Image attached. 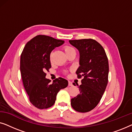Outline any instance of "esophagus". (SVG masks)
<instances>
[{
  "label": "esophagus",
  "mask_w": 132,
  "mask_h": 132,
  "mask_svg": "<svg viewBox=\"0 0 132 132\" xmlns=\"http://www.w3.org/2000/svg\"><path fill=\"white\" fill-rule=\"evenodd\" d=\"M68 86H73V83L71 81H68Z\"/></svg>",
  "instance_id": "34e87169"
}]
</instances>
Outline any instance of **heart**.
I'll list each match as a JSON object with an SVG mask.
<instances>
[{"mask_svg": "<svg viewBox=\"0 0 132 132\" xmlns=\"http://www.w3.org/2000/svg\"><path fill=\"white\" fill-rule=\"evenodd\" d=\"M64 50H65V53H66V55H67V54H68V53H70V52H71L72 51H74V50H75L74 49L73 47H70V46H66V47H65Z\"/></svg>", "mask_w": 132, "mask_h": 132, "instance_id": "heart-1", "label": "heart"}]
</instances>
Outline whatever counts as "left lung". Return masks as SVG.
Instances as JSON below:
<instances>
[{
    "mask_svg": "<svg viewBox=\"0 0 132 132\" xmlns=\"http://www.w3.org/2000/svg\"><path fill=\"white\" fill-rule=\"evenodd\" d=\"M80 53L79 67L76 73L83 79L79 86L80 94L71 98L75 111L87 112L96 107L102 98L108 82L109 64L104 48L94 39L70 40ZM75 86V84L73 83Z\"/></svg>",
    "mask_w": 132,
    "mask_h": 132,
    "instance_id": "1",
    "label": "left lung"
}]
</instances>
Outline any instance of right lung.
Listing matches in <instances>:
<instances>
[{"mask_svg":"<svg viewBox=\"0 0 132 132\" xmlns=\"http://www.w3.org/2000/svg\"><path fill=\"white\" fill-rule=\"evenodd\" d=\"M64 41L49 36L39 35L26 43L20 57V72L24 89L35 107L47 109L55 104L57 94L68 86V81L62 77L52 84L46 78V71L51 68L50 53Z\"/></svg>","mask_w":132,"mask_h":132,"instance_id":"right-lung-1","label":"right lung"}]
</instances>
